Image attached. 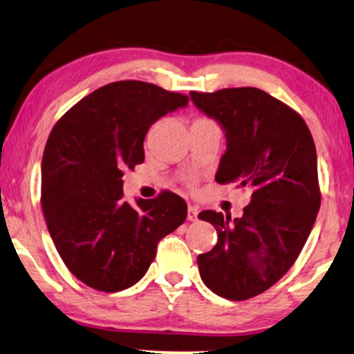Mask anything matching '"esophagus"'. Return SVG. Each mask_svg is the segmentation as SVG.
<instances>
[{
	"mask_svg": "<svg viewBox=\"0 0 354 354\" xmlns=\"http://www.w3.org/2000/svg\"><path fill=\"white\" fill-rule=\"evenodd\" d=\"M197 215H199V210H197V207H194V205L187 207V220L196 221Z\"/></svg>",
	"mask_w": 354,
	"mask_h": 354,
	"instance_id": "esophagus-1",
	"label": "esophagus"
}]
</instances>
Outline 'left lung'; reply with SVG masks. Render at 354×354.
Masks as SVG:
<instances>
[{"instance_id":"8db88e82","label":"left lung","mask_w":354,"mask_h":354,"mask_svg":"<svg viewBox=\"0 0 354 354\" xmlns=\"http://www.w3.org/2000/svg\"><path fill=\"white\" fill-rule=\"evenodd\" d=\"M189 95L225 131L215 181L252 187L241 218L199 214L218 234L215 248L197 257L201 279L221 298H254L290 270L314 226L320 207L314 139L293 108L261 88Z\"/></svg>"}]
</instances>
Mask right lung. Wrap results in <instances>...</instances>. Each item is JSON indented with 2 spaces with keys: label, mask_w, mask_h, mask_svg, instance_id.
<instances>
[{
  "label": "right lung",
  "mask_w": 354,
  "mask_h": 354,
  "mask_svg": "<svg viewBox=\"0 0 354 354\" xmlns=\"http://www.w3.org/2000/svg\"><path fill=\"white\" fill-rule=\"evenodd\" d=\"M183 93L140 81L111 82L56 122L41 160V209L71 273L93 290L116 293L142 279L157 244L185 223L187 205L163 191L122 199V171L144 162L150 126L187 105Z\"/></svg>",
  "instance_id": "1"
}]
</instances>
